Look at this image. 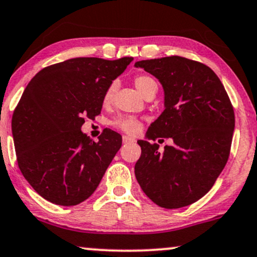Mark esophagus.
<instances>
[{
	"mask_svg": "<svg viewBox=\"0 0 257 257\" xmlns=\"http://www.w3.org/2000/svg\"><path fill=\"white\" fill-rule=\"evenodd\" d=\"M123 144H133V142H135L137 140H135V139H133V138H131V137H126V135H124V137H123Z\"/></svg>",
	"mask_w": 257,
	"mask_h": 257,
	"instance_id": "34e87169",
	"label": "esophagus"
}]
</instances>
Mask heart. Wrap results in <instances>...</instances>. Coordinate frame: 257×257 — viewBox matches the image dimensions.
Here are the masks:
<instances>
[{
  "mask_svg": "<svg viewBox=\"0 0 257 257\" xmlns=\"http://www.w3.org/2000/svg\"><path fill=\"white\" fill-rule=\"evenodd\" d=\"M135 86L139 89V92L142 95L147 94L150 91H157V83L152 78L147 75H139L135 78ZM116 89V83H111L105 91L104 94V101L105 103H109L111 99L113 97ZM113 124L117 128L120 129L122 132L128 133V134H137V133L141 129V123L140 120L137 118H133V117H118L113 120Z\"/></svg>",
  "mask_w": 257,
  "mask_h": 257,
  "instance_id": "1",
  "label": "heart"
}]
</instances>
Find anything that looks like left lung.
<instances>
[{"label":"left lung","mask_w":257,"mask_h":257,"mask_svg":"<svg viewBox=\"0 0 257 257\" xmlns=\"http://www.w3.org/2000/svg\"><path fill=\"white\" fill-rule=\"evenodd\" d=\"M164 89V111L150 125L146 139H171L158 152L157 144L139 140L141 157L135 177L144 193L163 208L189 206L215 183L230 154L234 113L228 95L209 67L179 56L139 61Z\"/></svg>","instance_id":"1"}]
</instances>
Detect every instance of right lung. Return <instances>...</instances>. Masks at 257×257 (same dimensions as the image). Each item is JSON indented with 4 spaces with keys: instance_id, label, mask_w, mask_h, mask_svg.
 I'll list each match as a JSON object with an SVG mask.
<instances>
[{
    "instance_id": "right-lung-1",
    "label": "right lung",
    "mask_w": 257,
    "mask_h": 257,
    "mask_svg": "<svg viewBox=\"0 0 257 257\" xmlns=\"http://www.w3.org/2000/svg\"><path fill=\"white\" fill-rule=\"evenodd\" d=\"M132 61L72 58L42 69L26 86L12 133L21 174L45 200L75 206L97 189L122 137L105 129L94 142L81 126L100 113L105 91Z\"/></svg>"
}]
</instances>
